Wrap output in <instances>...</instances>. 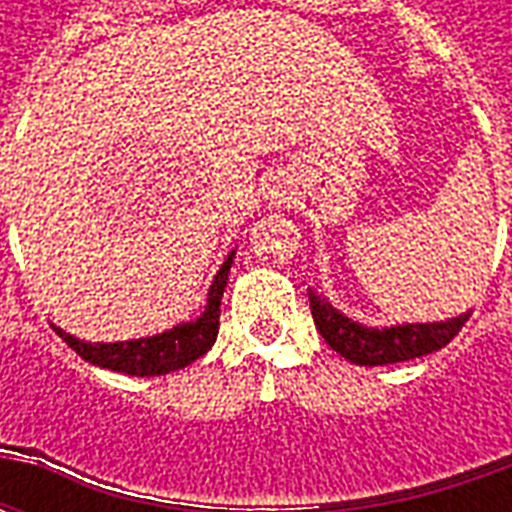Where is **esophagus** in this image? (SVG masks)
Here are the masks:
<instances>
[{"mask_svg":"<svg viewBox=\"0 0 512 512\" xmlns=\"http://www.w3.org/2000/svg\"><path fill=\"white\" fill-rule=\"evenodd\" d=\"M271 202H274V205H285V202H290L288 191L282 189V186H277V189H271Z\"/></svg>","mask_w":512,"mask_h":512,"instance_id":"34e87169","label":"esophagus"}]
</instances>
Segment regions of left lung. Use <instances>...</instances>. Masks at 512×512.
<instances>
[{"instance_id": "obj_1", "label": "left lung", "mask_w": 512, "mask_h": 512, "mask_svg": "<svg viewBox=\"0 0 512 512\" xmlns=\"http://www.w3.org/2000/svg\"><path fill=\"white\" fill-rule=\"evenodd\" d=\"M310 307L315 329L321 332L326 345H332V351L345 356L348 362L365 367L395 365V362L433 354L450 343L472 315V312H463L458 318L441 323H406V326H392V329H367L340 315L329 301H323L315 293H310Z\"/></svg>"}]
</instances>
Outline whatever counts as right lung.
Returning a JSON list of instances; mask_svg holds the SVG:
<instances>
[{"label":"right lung","instance_id":"add662e5","mask_svg":"<svg viewBox=\"0 0 512 512\" xmlns=\"http://www.w3.org/2000/svg\"><path fill=\"white\" fill-rule=\"evenodd\" d=\"M230 266H233V252L213 279L211 290H208V307L200 318L180 323L164 334L145 337V340H128V343H84V340H76L73 334L57 329V326H54V332L60 334L62 340L90 365L126 373V376H164V373L191 365L194 359L208 354L211 345L216 343L219 307H222V293L227 288Z\"/></svg>","mask_w":512,"mask_h":512}]
</instances>
